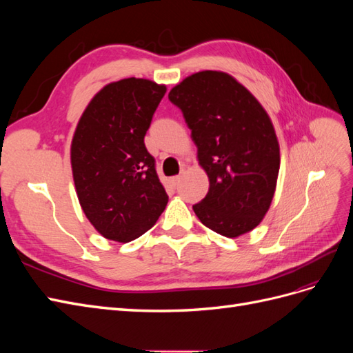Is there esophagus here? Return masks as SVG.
<instances>
[{
    "label": "esophagus",
    "instance_id": "obj_1",
    "mask_svg": "<svg viewBox=\"0 0 353 353\" xmlns=\"http://www.w3.org/2000/svg\"><path fill=\"white\" fill-rule=\"evenodd\" d=\"M179 181H181V175H176V176H172V178H170V183H172V185H174V187H178Z\"/></svg>",
    "mask_w": 353,
    "mask_h": 353
}]
</instances>
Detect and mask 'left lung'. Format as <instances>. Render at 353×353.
Wrapping results in <instances>:
<instances>
[{"label": "left lung", "instance_id": "left-lung-1", "mask_svg": "<svg viewBox=\"0 0 353 353\" xmlns=\"http://www.w3.org/2000/svg\"><path fill=\"white\" fill-rule=\"evenodd\" d=\"M183 112L209 176L206 197L193 210L225 237L258 227L268 212L280 170V145L268 113L231 74L205 70L169 92Z\"/></svg>", "mask_w": 353, "mask_h": 353}]
</instances>
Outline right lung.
<instances>
[{
  "instance_id": "add662e5",
  "label": "right lung",
  "mask_w": 353,
  "mask_h": 353,
  "mask_svg": "<svg viewBox=\"0 0 353 353\" xmlns=\"http://www.w3.org/2000/svg\"><path fill=\"white\" fill-rule=\"evenodd\" d=\"M165 85L128 78L94 95L74 131L70 162L85 216L103 237L128 243L150 230L168 194L144 137Z\"/></svg>"
}]
</instances>
